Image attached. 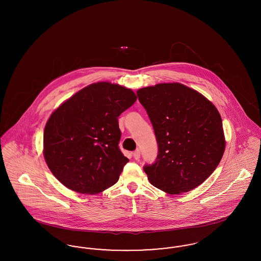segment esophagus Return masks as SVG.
Segmentation results:
<instances>
[{"mask_svg":"<svg viewBox=\"0 0 261 261\" xmlns=\"http://www.w3.org/2000/svg\"><path fill=\"white\" fill-rule=\"evenodd\" d=\"M140 156H141V152H140L139 149H137V150H135V151L133 152V158H134L136 161H138V160L140 159Z\"/></svg>","mask_w":261,"mask_h":261,"instance_id":"1","label":"esophagus"}]
</instances>
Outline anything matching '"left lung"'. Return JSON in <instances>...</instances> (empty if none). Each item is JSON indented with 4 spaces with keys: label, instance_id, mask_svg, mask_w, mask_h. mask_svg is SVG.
I'll return each mask as SVG.
<instances>
[{
    "label": "left lung",
    "instance_id": "left-lung-1",
    "mask_svg": "<svg viewBox=\"0 0 261 261\" xmlns=\"http://www.w3.org/2000/svg\"><path fill=\"white\" fill-rule=\"evenodd\" d=\"M137 94L159 145L156 161L144 167L150 184L169 195L199 186L225 150L222 119L215 106L181 83H161Z\"/></svg>",
    "mask_w": 261,
    "mask_h": 261
}]
</instances>
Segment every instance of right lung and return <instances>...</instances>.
Masks as SVG:
<instances>
[{"label": "right lung", "instance_id": "right-lung-1", "mask_svg": "<svg viewBox=\"0 0 261 261\" xmlns=\"http://www.w3.org/2000/svg\"><path fill=\"white\" fill-rule=\"evenodd\" d=\"M136 99L131 89L98 82L78 91L50 114L43 153L62 185L96 195L118 181L129 160L118 147L117 118Z\"/></svg>", "mask_w": 261, "mask_h": 261}]
</instances>
